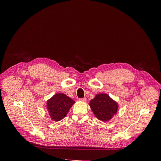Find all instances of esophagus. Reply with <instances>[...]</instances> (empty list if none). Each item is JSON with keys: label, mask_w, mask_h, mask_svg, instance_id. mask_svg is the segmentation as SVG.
<instances>
[{"label": "esophagus", "mask_w": 161, "mask_h": 161, "mask_svg": "<svg viewBox=\"0 0 161 161\" xmlns=\"http://www.w3.org/2000/svg\"><path fill=\"white\" fill-rule=\"evenodd\" d=\"M86 100V97H83V98H80V99H79V101H83V102H85Z\"/></svg>", "instance_id": "obj_1"}]
</instances>
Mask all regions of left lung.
Returning a JSON list of instances; mask_svg holds the SVG:
<instances>
[{
    "instance_id": "8db88e82",
    "label": "left lung",
    "mask_w": 161,
    "mask_h": 161,
    "mask_svg": "<svg viewBox=\"0 0 161 161\" xmlns=\"http://www.w3.org/2000/svg\"><path fill=\"white\" fill-rule=\"evenodd\" d=\"M95 116L100 120H109L116 114L118 109L117 103L108 95L99 94L92 99L89 104Z\"/></svg>"
}]
</instances>
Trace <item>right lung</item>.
Segmentation results:
<instances>
[{"label":"right lung","instance_id":"1","mask_svg":"<svg viewBox=\"0 0 161 161\" xmlns=\"http://www.w3.org/2000/svg\"><path fill=\"white\" fill-rule=\"evenodd\" d=\"M75 103V101L64 94L54 95L47 103L52 119L57 122L63 119Z\"/></svg>","mask_w":161,"mask_h":161}]
</instances>
